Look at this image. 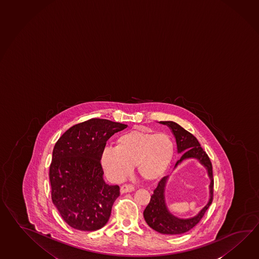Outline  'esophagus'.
Instances as JSON below:
<instances>
[{
    "label": "esophagus",
    "instance_id": "obj_1",
    "mask_svg": "<svg viewBox=\"0 0 259 259\" xmlns=\"http://www.w3.org/2000/svg\"><path fill=\"white\" fill-rule=\"evenodd\" d=\"M135 190V186L131 185V184H126L121 186V193L124 194V193H129V192H133Z\"/></svg>",
    "mask_w": 259,
    "mask_h": 259
}]
</instances>
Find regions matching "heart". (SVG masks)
Returning a JSON list of instances; mask_svg holds the SVG:
<instances>
[{"label": "heart", "mask_w": 259, "mask_h": 259, "mask_svg": "<svg viewBox=\"0 0 259 259\" xmlns=\"http://www.w3.org/2000/svg\"><path fill=\"white\" fill-rule=\"evenodd\" d=\"M174 153V142L168 135L132 130L117 138L115 148L104 149L101 163L115 179H122L137 165L141 177L153 181L166 171Z\"/></svg>", "instance_id": "heart-1"}]
</instances>
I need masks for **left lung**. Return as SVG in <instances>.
<instances>
[{
  "label": "left lung",
  "instance_id": "left-lung-1",
  "mask_svg": "<svg viewBox=\"0 0 259 259\" xmlns=\"http://www.w3.org/2000/svg\"><path fill=\"white\" fill-rule=\"evenodd\" d=\"M161 123L168 125L171 129L177 143L178 153H183L182 157L175 164V168H176L178 164L181 163L186 158H197L201 164H203L206 167L208 176L211 180L210 185H209L210 198L208 203L206 204V206L202 208V210L196 216L193 217L191 219H186V220L176 218L174 215H171L167 209V206L165 204V198H164V187L169 176H165L159 181L157 188L154 190L153 195H151V198L148 206L144 210V218L146 222L148 223V226L152 228L155 231L163 234L177 235V234L189 232L191 229H193L196 224H198L201 219L205 215L207 208L211 205L213 193H214L213 170H212V164L209 157L202 148L198 140L194 135L186 131L185 128H183L175 121H161Z\"/></svg>",
  "mask_w": 259,
  "mask_h": 259
}]
</instances>
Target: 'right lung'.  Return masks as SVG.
<instances>
[{
    "label": "right lung",
    "instance_id": "right-lung-1",
    "mask_svg": "<svg viewBox=\"0 0 259 259\" xmlns=\"http://www.w3.org/2000/svg\"><path fill=\"white\" fill-rule=\"evenodd\" d=\"M126 127L92 118L69 128L55 144L49 171L52 200L69 226L93 232L109 221L120 187L104 182L101 156L108 139Z\"/></svg>",
    "mask_w": 259,
    "mask_h": 259
}]
</instances>
